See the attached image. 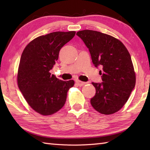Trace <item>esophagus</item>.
<instances>
[{"label": "esophagus", "mask_w": 150, "mask_h": 150, "mask_svg": "<svg viewBox=\"0 0 150 150\" xmlns=\"http://www.w3.org/2000/svg\"><path fill=\"white\" fill-rule=\"evenodd\" d=\"M76 82H77V84L79 86H83L86 84V82H82L81 81H76Z\"/></svg>", "instance_id": "1"}]
</instances>
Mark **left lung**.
<instances>
[{
	"label": "left lung",
	"mask_w": 150,
	"mask_h": 150,
	"mask_svg": "<svg viewBox=\"0 0 150 150\" xmlns=\"http://www.w3.org/2000/svg\"><path fill=\"white\" fill-rule=\"evenodd\" d=\"M77 35L89 50L94 66L102 70L100 83L92 82L96 90L91 106L104 115L120 110L135 86V73L132 58L124 44L112 36L93 30L78 31Z\"/></svg>",
	"instance_id": "left-lung-1"
}]
</instances>
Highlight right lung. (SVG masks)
Segmentation results:
<instances>
[{
	"label": "right lung",
	"mask_w": 150,
	"mask_h": 150,
	"mask_svg": "<svg viewBox=\"0 0 150 150\" xmlns=\"http://www.w3.org/2000/svg\"><path fill=\"white\" fill-rule=\"evenodd\" d=\"M75 31H56L36 38L25 47L19 63V90L31 108L42 115L56 113L64 105L67 92L74 81L59 80L50 71L58 60L60 49Z\"/></svg>",
	"instance_id": "obj_1"
}]
</instances>
